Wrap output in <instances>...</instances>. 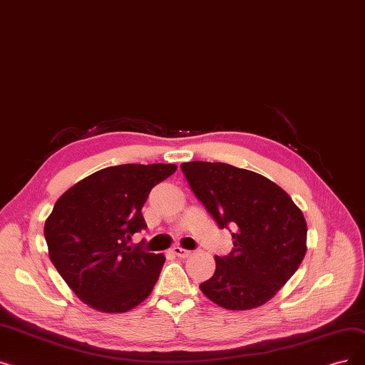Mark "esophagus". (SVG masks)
I'll list each match as a JSON object with an SVG mask.
<instances>
[{
    "mask_svg": "<svg viewBox=\"0 0 365 365\" xmlns=\"http://www.w3.org/2000/svg\"><path fill=\"white\" fill-rule=\"evenodd\" d=\"M171 252H173L176 257H179V258H187L189 255H191V250H186V249L179 247V246H174V247L171 249Z\"/></svg>",
    "mask_w": 365,
    "mask_h": 365,
    "instance_id": "34e87169",
    "label": "esophagus"
}]
</instances>
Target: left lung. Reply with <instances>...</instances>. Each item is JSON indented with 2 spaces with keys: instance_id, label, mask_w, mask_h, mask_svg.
<instances>
[{
  "instance_id": "8db88e82",
  "label": "left lung",
  "mask_w": 365,
  "mask_h": 365,
  "mask_svg": "<svg viewBox=\"0 0 365 365\" xmlns=\"http://www.w3.org/2000/svg\"><path fill=\"white\" fill-rule=\"evenodd\" d=\"M185 178L219 228H234L232 250L215 257L202 294L228 310L262 306L306 255L307 224L291 197L258 173L224 163H183Z\"/></svg>"
}]
</instances>
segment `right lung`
<instances>
[{
	"instance_id": "right-lung-1",
	"label": "right lung",
	"mask_w": 365,
	"mask_h": 365,
	"mask_svg": "<svg viewBox=\"0 0 365 365\" xmlns=\"http://www.w3.org/2000/svg\"><path fill=\"white\" fill-rule=\"evenodd\" d=\"M173 164L107 167L76 183L56 201L44 225L49 257L73 292L104 313L128 312L160 277L164 255L130 246L146 230L141 209Z\"/></svg>"
}]
</instances>
